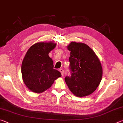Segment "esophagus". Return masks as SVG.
Returning <instances> with one entry per match:
<instances>
[{"instance_id": "34e87169", "label": "esophagus", "mask_w": 123, "mask_h": 123, "mask_svg": "<svg viewBox=\"0 0 123 123\" xmlns=\"http://www.w3.org/2000/svg\"><path fill=\"white\" fill-rule=\"evenodd\" d=\"M60 72H61V75H63V74H64V70H63V69H60Z\"/></svg>"}]
</instances>
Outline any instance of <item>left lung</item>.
I'll return each instance as SVG.
<instances>
[{"label": "left lung", "mask_w": 123, "mask_h": 123, "mask_svg": "<svg viewBox=\"0 0 123 123\" xmlns=\"http://www.w3.org/2000/svg\"><path fill=\"white\" fill-rule=\"evenodd\" d=\"M70 76L64 80L70 91L76 96L90 95L101 82L103 69L100 62L91 48L83 43L72 42L67 47Z\"/></svg>", "instance_id": "8db88e82"}]
</instances>
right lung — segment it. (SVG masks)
I'll return each instance as SVG.
<instances>
[{"label": "right lung", "instance_id": "obj_1", "mask_svg": "<svg viewBox=\"0 0 123 123\" xmlns=\"http://www.w3.org/2000/svg\"><path fill=\"white\" fill-rule=\"evenodd\" d=\"M53 42H39L32 45L25 55L22 64L23 80L32 92L40 93L51 86L61 76L54 69L53 61L48 54L56 47Z\"/></svg>", "mask_w": 123, "mask_h": 123}]
</instances>
